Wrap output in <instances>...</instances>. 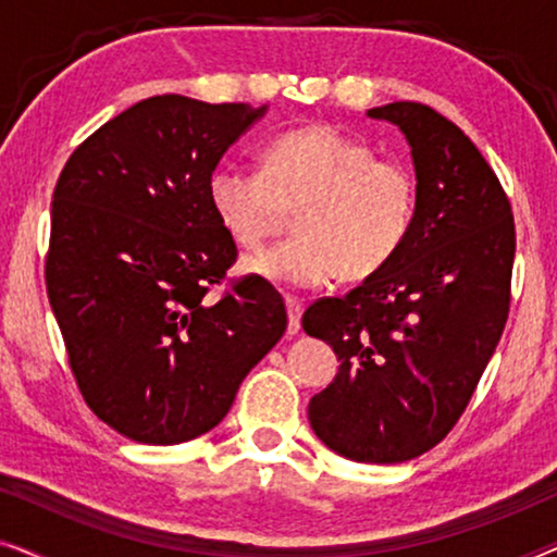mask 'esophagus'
I'll return each instance as SVG.
<instances>
[{"mask_svg": "<svg viewBox=\"0 0 557 557\" xmlns=\"http://www.w3.org/2000/svg\"><path fill=\"white\" fill-rule=\"evenodd\" d=\"M286 311H288V334H296L301 330V301L294 296H286Z\"/></svg>", "mask_w": 557, "mask_h": 557, "instance_id": "34e87169", "label": "esophagus"}]
</instances>
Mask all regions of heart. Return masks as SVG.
<instances>
[{
  "label": "heart",
  "instance_id": "heart-1",
  "mask_svg": "<svg viewBox=\"0 0 557 557\" xmlns=\"http://www.w3.org/2000/svg\"><path fill=\"white\" fill-rule=\"evenodd\" d=\"M208 200L235 243L261 246L296 212L299 235L248 256L243 269L284 288H319L339 273L368 278L406 246L418 185L395 159H375L360 139L330 126L281 134L265 166L225 162L212 170Z\"/></svg>",
  "mask_w": 557,
  "mask_h": 557
}]
</instances>
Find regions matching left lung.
<instances>
[{
  "label": "left lung",
  "mask_w": 557,
  "mask_h": 557,
  "mask_svg": "<svg viewBox=\"0 0 557 557\" xmlns=\"http://www.w3.org/2000/svg\"><path fill=\"white\" fill-rule=\"evenodd\" d=\"M406 136L418 185L413 233L345 299L304 311L339 370L309 400L334 454L400 463L438 444L474 393L505 330L515 263L512 208L467 134L429 106L368 111Z\"/></svg>",
  "instance_id": "8db88e82"
}]
</instances>
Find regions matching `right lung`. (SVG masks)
Wrapping results in <instances>:
<instances>
[{
	"instance_id": "right-lung-1",
	"label": "right lung",
	"mask_w": 557,
	"mask_h": 557,
	"mask_svg": "<svg viewBox=\"0 0 557 557\" xmlns=\"http://www.w3.org/2000/svg\"><path fill=\"white\" fill-rule=\"evenodd\" d=\"M269 106L166 94L90 134L52 193L45 281L88 408L121 436L185 444L223 421L286 332L269 281L210 299L235 263L208 180Z\"/></svg>"
}]
</instances>
